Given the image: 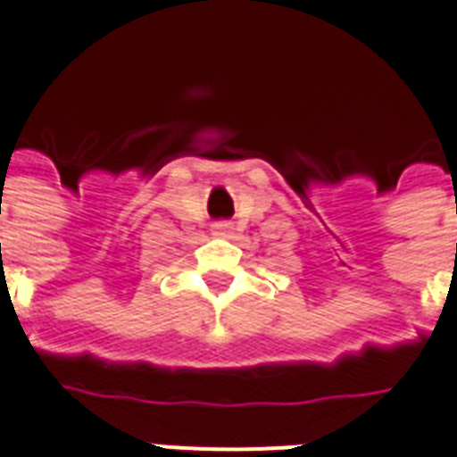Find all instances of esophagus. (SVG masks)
I'll return each instance as SVG.
<instances>
[{"label": "esophagus", "instance_id": "obj_1", "mask_svg": "<svg viewBox=\"0 0 457 457\" xmlns=\"http://www.w3.org/2000/svg\"><path fill=\"white\" fill-rule=\"evenodd\" d=\"M214 231H216V233L231 231V224H228V221H216V224H214Z\"/></svg>", "mask_w": 457, "mask_h": 457}]
</instances>
